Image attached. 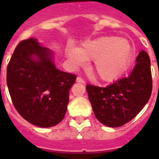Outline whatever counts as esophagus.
I'll return each mask as SVG.
<instances>
[{
    "instance_id": "esophagus-1",
    "label": "esophagus",
    "mask_w": 159,
    "mask_h": 159,
    "mask_svg": "<svg viewBox=\"0 0 159 159\" xmlns=\"http://www.w3.org/2000/svg\"><path fill=\"white\" fill-rule=\"evenodd\" d=\"M76 82L77 83H83V84H85V81L82 78V77H77L76 78Z\"/></svg>"
}]
</instances>
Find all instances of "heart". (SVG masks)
<instances>
[{"label": "heart", "mask_w": 159, "mask_h": 159, "mask_svg": "<svg viewBox=\"0 0 159 159\" xmlns=\"http://www.w3.org/2000/svg\"><path fill=\"white\" fill-rule=\"evenodd\" d=\"M132 46L125 39L101 36L83 43L79 48H69L66 54L76 67L93 60L92 70L103 82H112L123 74L132 59Z\"/></svg>", "instance_id": "obj_1"}]
</instances>
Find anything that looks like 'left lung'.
<instances>
[{
  "label": "left lung",
  "instance_id": "obj_1",
  "mask_svg": "<svg viewBox=\"0 0 159 159\" xmlns=\"http://www.w3.org/2000/svg\"><path fill=\"white\" fill-rule=\"evenodd\" d=\"M86 89L97 119L106 126H122L133 119L150 99L152 82L149 55L141 50L127 77L106 88L88 84Z\"/></svg>",
  "mask_w": 159,
  "mask_h": 159
}]
</instances>
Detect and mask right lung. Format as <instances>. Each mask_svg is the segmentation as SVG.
I'll return each mask as SVG.
<instances>
[{
    "label": "right lung",
    "instance_id": "add662e5",
    "mask_svg": "<svg viewBox=\"0 0 159 159\" xmlns=\"http://www.w3.org/2000/svg\"><path fill=\"white\" fill-rule=\"evenodd\" d=\"M53 53L34 38L16 47L7 68V84L20 116L42 128L63 120L76 76L56 68Z\"/></svg>",
    "mask_w": 159,
    "mask_h": 159
}]
</instances>
